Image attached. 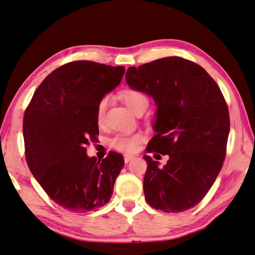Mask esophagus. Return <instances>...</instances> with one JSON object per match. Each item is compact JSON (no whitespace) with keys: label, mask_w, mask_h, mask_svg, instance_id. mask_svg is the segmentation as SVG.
Instances as JSON below:
<instances>
[{"label":"esophagus","mask_w":255,"mask_h":255,"mask_svg":"<svg viewBox=\"0 0 255 255\" xmlns=\"http://www.w3.org/2000/svg\"><path fill=\"white\" fill-rule=\"evenodd\" d=\"M132 159H134V157L131 156V155H125L124 156V161L127 162V164H128V162H130Z\"/></svg>","instance_id":"34e87169"}]
</instances>
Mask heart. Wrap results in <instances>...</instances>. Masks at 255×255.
I'll return each mask as SVG.
<instances>
[{
	"label": "heart",
	"mask_w": 255,
	"mask_h": 255,
	"mask_svg": "<svg viewBox=\"0 0 255 255\" xmlns=\"http://www.w3.org/2000/svg\"><path fill=\"white\" fill-rule=\"evenodd\" d=\"M121 97H122V99L124 100V103L127 104V106L134 113L137 110H140V108L148 107L149 105L148 97L139 90L127 89L121 94ZM107 104H108L107 97H104L98 103L96 116H97V122L99 124H102L104 120V115H105ZM140 140H141V136L139 134H119L113 137V139L110 141V144L112 148L120 150V151L132 152L136 149V145L140 142Z\"/></svg>",
	"instance_id": "b5f03b06"
}]
</instances>
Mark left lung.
Returning a JSON list of instances; mask_svg holds the SVG:
<instances>
[{
	"mask_svg": "<svg viewBox=\"0 0 255 255\" xmlns=\"http://www.w3.org/2000/svg\"><path fill=\"white\" fill-rule=\"evenodd\" d=\"M125 79L156 103V135L147 151L169 157L160 166L143 156L145 201L164 212L193 208L214 185L226 155L231 123L220 88L201 66L176 56L131 66Z\"/></svg>",
	"mask_w": 255,
	"mask_h": 255,
	"instance_id": "8db88e82",
	"label": "left lung"
}]
</instances>
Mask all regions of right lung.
I'll return each instance as SVG.
<instances>
[{"instance_id":"add662e5","label":"right lung","mask_w":255,"mask_h":255,"mask_svg":"<svg viewBox=\"0 0 255 255\" xmlns=\"http://www.w3.org/2000/svg\"><path fill=\"white\" fill-rule=\"evenodd\" d=\"M124 66L77 61L54 70L33 94L23 116L26 160L53 201L86 212L110 201L124 158L87 155L99 134L98 103L122 81Z\"/></svg>"}]
</instances>
